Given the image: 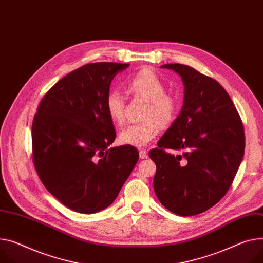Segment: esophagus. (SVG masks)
<instances>
[{"mask_svg": "<svg viewBox=\"0 0 263 263\" xmlns=\"http://www.w3.org/2000/svg\"><path fill=\"white\" fill-rule=\"evenodd\" d=\"M139 156H140L141 159H146V158L148 157L147 152H146L145 149H143V148H141V149L139 151Z\"/></svg>", "mask_w": 263, "mask_h": 263, "instance_id": "1", "label": "esophagus"}]
</instances>
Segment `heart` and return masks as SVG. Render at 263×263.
I'll return each instance as SVG.
<instances>
[{"instance_id": "b5f03b06", "label": "heart", "mask_w": 263, "mask_h": 263, "mask_svg": "<svg viewBox=\"0 0 263 263\" xmlns=\"http://www.w3.org/2000/svg\"><path fill=\"white\" fill-rule=\"evenodd\" d=\"M127 91L135 98L147 101L142 114L144 121L127 125L119 134L120 142L136 147L147 145L159 134L160 127L170 126L178 114L177 100L165 93L161 78L149 68H143L125 81ZM105 110L112 122L123 124L125 120V101L119 91H109L105 98Z\"/></svg>"}]
</instances>
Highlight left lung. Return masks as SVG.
<instances>
[{
  "label": "left lung",
  "instance_id": "1",
  "mask_svg": "<svg viewBox=\"0 0 263 263\" xmlns=\"http://www.w3.org/2000/svg\"><path fill=\"white\" fill-rule=\"evenodd\" d=\"M182 78L183 107L149 151L155 193L165 209L194 216L213 208L230 190L246 147L241 118L216 80L183 64H165ZM182 150L175 156L166 148Z\"/></svg>",
  "mask_w": 263,
  "mask_h": 263
}]
</instances>
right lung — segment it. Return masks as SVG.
<instances>
[{"mask_svg":"<svg viewBox=\"0 0 263 263\" xmlns=\"http://www.w3.org/2000/svg\"><path fill=\"white\" fill-rule=\"evenodd\" d=\"M128 65L79 67L46 92L34 115V168L46 190L72 211L93 214L109 206L139 159L130 145L107 148L116 132L105 98L115 76Z\"/></svg>","mask_w":263,"mask_h":263,"instance_id":"right-lung-1","label":"right lung"}]
</instances>
